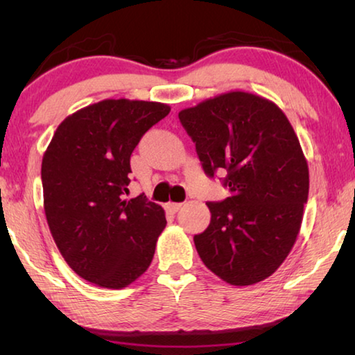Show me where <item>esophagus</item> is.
I'll return each mask as SVG.
<instances>
[{"label": "esophagus", "mask_w": 355, "mask_h": 355, "mask_svg": "<svg viewBox=\"0 0 355 355\" xmlns=\"http://www.w3.org/2000/svg\"><path fill=\"white\" fill-rule=\"evenodd\" d=\"M182 207H183V203H173V202L167 203V209H169L171 213H177Z\"/></svg>", "instance_id": "1"}]
</instances>
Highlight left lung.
<instances>
[{
    "label": "left lung",
    "instance_id": "8db88e82",
    "mask_svg": "<svg viewBox=\"0 0 355 355\" xmlns=\"http://www.w3.org/2000/svg\"><path fill=\"white\" fill-rule=\"evenodd\" d=\"M203 171H216L230 197L208 202L211 222L194 236L209 271L245 286L277 271L293 249L309 199V166L280 107L249 92H228L178 112Z\"/></svg>",
    "mask_w": 355,
    "mask_h": 355
}]
</instances>
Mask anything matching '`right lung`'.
<instances>
[{"label":"right lung","instance_id":"obj_1","mask_svg":"<svg viewBox=\"0 0 355 355\" xmlns=\"http://www.w3.org/2000/svg\"><path fill=\"white\" fill-rule=\"evenodd\" d=\"M169 112L156 101H98L65 119L44 155L48 227L69 266L94 285L128 286L153 260L164 209L144 194L123 196L131 153Z\"/></svg>","mask_w":355,"mask_h":355}]
</instances>
